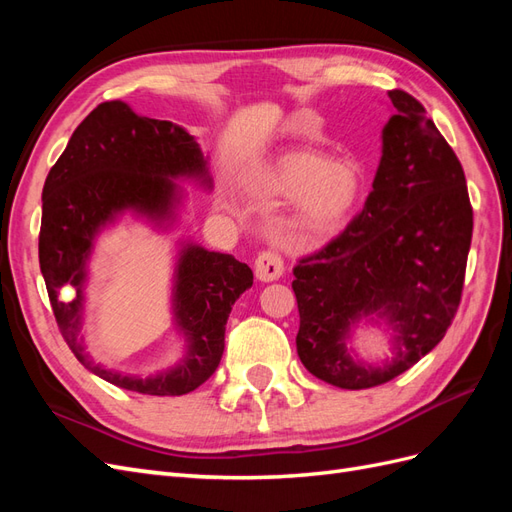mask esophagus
<instances>
[{
  "mask_svg": "<svg viewBox=\"0 0 512 512\" xmlns=\"http://www.w3.org/2000/svg\"><path fill=\"white\" fill-rule=\"evenodd\" d=\"M254 269H256V277L260 282H275V280H280L284 273V260L277 252L265 250L258 254V258L254 262Z\"/></svg>",
  "mask_w": 512,
  "mask_h": 512,
  "instance_id": "obj_1",
  "label": "esophagus"
}]
</instances>
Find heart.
Segmentation results:
<instances>
[{
	"instance_id": "1",
	"label": "heart",
	"mask_w": 512,
	"mask_h": 512,
	"mask_svg": "<svg viewBox=\"0 0 512 512\" xmlns=\"http://www.w3.org/2000/svg\"><path fill=\"white\" fill-rule=\"evenodd\" d=\"M271 188L290 196L288 228L324 237L339 230L361 198V170L350 160H327L316 151H292L269 173Z\"/></svg>"
}]
</instances>
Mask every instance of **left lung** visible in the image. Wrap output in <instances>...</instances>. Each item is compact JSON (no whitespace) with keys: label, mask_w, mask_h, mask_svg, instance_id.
<instances>
[{"label":"left lung","mask_w":512,"mask_h":512,"mask_svg":"<svg viewBox=\"0 0 512 512\" xmlns=\"http://www.w3.org/2000/svg\"><path fill=\"white\" fill-rule=\"evenodd\" d=\"M363 211L342 235L292 269L299 305L297 352L309 374L339 389H371L436 348L457 314L472 241V205L461 162L404 89ZM386 317L396 356L376 368L354 362L351 324Z\"/></svg>","instance_id":"8db88e82"}]
</instances>
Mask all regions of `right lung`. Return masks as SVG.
<instances>
[{
  "label": "right lung",
  "mask_w": 512,
  "mask_h": 512,
  "mask_svg": "<svg viewBox=\"0 0 512 512\" xmlns=\"http://www.w3.org/2000/svg\"><path fill=\"white\" fill-rule=\"evenodd\" d=\"M173 179L211 188L207 160L194 136L170 121L136 115L121 102H102L74 130L42 190L40 271L57 327L91 374L143 395H185L213 376L224 352L232 305L252 288V269L235 256L185 243L179 252L173 312L188 352L156 376H123L89 359L83 344L87 260L98 232L123 211L170 222L181 200ZM70 285L72 300L60 297Z\"/></svg>",
  "instance_id": "1"
}]
</instances>
